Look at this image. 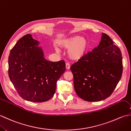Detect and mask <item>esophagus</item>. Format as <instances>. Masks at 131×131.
Wrapping results in <instances>:
<instances>
[{"instance_id": "34e87169", "label": "esophagus", "mask_w": 131, "mask_h": 131, "mask_svg": "<svg viewBox=\"0 0 131 131\" xmlns=\"http://www.w3.org/2000/svg\"><path fill=\"white\" fill-rule=\"evenodd\" d=\"M66 68L67 69H70V64H69V63H66Z\"/></svg>"}]
</instances>
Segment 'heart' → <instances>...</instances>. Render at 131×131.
Instances as JSON below:
<instances>
[{"instance_id": "1", "label": "heart", "mask_w": 131, "mask_h": 131, "mask_svg": "<svg viewBox=\"0 0 131 131\" xmlns=\"http://www.w3.org/2000/svg\"><path fill=\"white\" fill-rule=\"evenodd\" d=\"M61 46L69 49L68 54L70 59L79 60L87 54L90 48V42L82 36L75 35L63 40L61 42ZM56 51H58V49H56Z\"/></svg>"}]
</instances>
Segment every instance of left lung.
<instances>
[{"instance_id":"obj_1","label":"left lung","mask_w":131,"mask_h":131,"mask_svg":"<svg viewBox=\"0 0 131 131\" xmlns=\"http://www.w3.org/2000/svg\"><path fill=\"white\" fill-rule=\"evenodd\" d=\"M70 69L77 95L89 102L101 101L112 94L121 78L122 53L112 39L102 33L99 45Z\"/></svg>"}]
</instances>
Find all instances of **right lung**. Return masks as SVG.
Masks as SVG:
<instances>
[{
  "mask_svg": "<svg viewBox=\"0 0 131 131\" xmlns=\"http://www.w3.org/2000/svg\"><path fill=\"white\" fill-rule=\"evenodd\" d=\"M38 41L31 34L21 38L10 50L8 75L18 94L26 101L43 102L53 96L56 83L66 70L63 60L44 57Z\"/></svg>",
  "mask_w": 131,
  "mask_h": 131,
  "instance_id": "add662e5",
  "label": "right lung"
}]
</instances>
